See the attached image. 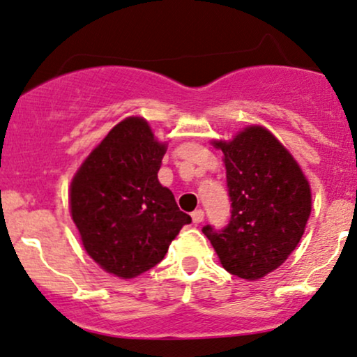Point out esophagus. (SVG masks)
I'll return each instance as SVG.
<instances>
[{"mask_svg": "<svg viewBox=\"0 0 357 357\" xmlns=\"http://www.w3.org/2000/svg\"><path fill=\"white\" fill-rule=\"evenodd\" d=\"M191 218H192V222L199 225V222H203L204 220V211L203 209H196V211L191 213Z\"/></svg>", "mask_w": 357, "mask_h": 357, "instance_id": "34e87169", "label": "esophagus"}]
</instances>
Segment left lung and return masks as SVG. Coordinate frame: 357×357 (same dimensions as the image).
<instances>
[{"label": "left lung", "mask_w": 357, "mask_h": 357, "mask_svg": "<svg viewBox=\"0 0 357 357\" xmlns=\"http://www.w3.org/2000/svg\"><path fill=\"white\" fill-rule=\"evenodd\" d=\"M214 146L225 154L233 209L226 227L208 225L203 233L227 273L255 281L278 269L301 241L311 188L293 154L263 126Z\"/></svg>", "instance_id": "8db88e82"}]
</instances>
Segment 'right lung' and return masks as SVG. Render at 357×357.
Here are the masks:
<instances>
[{"mask_svg":"<svg viewBox=\"0 0 357 357\" xmlns=\"http://www.w3.org/2000/svg\"><path fill=\"white\" fill-rule=\"evenodd\" d=\"M166 144L146 119H123L89 153L70 188L71 218L94 263L121 279L161 263L191 216L158 181Z\"/></svg>","mask_w":357,"mask_h":357,"instance_id":"1","label":"right lung"}]
</instances>
